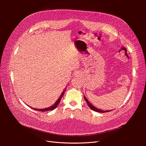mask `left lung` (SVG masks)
I'll use <instances>...</instances> for the list:
<instances>
[{
  "label": "left lung",
  "mask_w": 146,
  "mask_h": 146,
  "mask_svg": "<svg viewBox=\"0 0 146 146\" xmlns=\"http://www.w3.org/2000/svg\"><path fill=\"white\" fill-rule=\"evenodd\" d=\"M84 99H85V101L86 102H87V104H88V105L89 106V107L92 110H93V111H97V112H99V113H107V112H108V111H111V110H107V111H104V110H100V109H98V108H96L95 107H94L93 105H92L89 101H88V100L86 99V97L84 96Z\"/></svg>",
  "instance_id": "1"
}]
</instances>
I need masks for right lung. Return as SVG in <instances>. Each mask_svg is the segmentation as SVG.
I'll return each instance as SVG.
<instances>
[{
  "label": "right lung",
  "mask_w": 146,
  "mask_h": 146,
  "mask_svg": "<svg viewBox=\"0 0 146 146\" xmlns=\"http://www.w3.org/2000/svg\"><path fill=\"white\" fill-rule=\"evenodd\" d=\"M66 88H65V90L62 92V93L61 94L60 96L59 97V98L57 99V100L55 102V103L54 104H53L52 106H50V107H47V108H42V109H37V108H32L30 107L31 108H33L35 110H36V111H42V112H44V111H51V110H54L55 108H56L57 106H58V105L59 104V103L60 102V100L61 99V98H62V97L63 96L64 92L66 91Z\"/></svg>",
  "instance_id": "add662e5"
}]
</instances>
